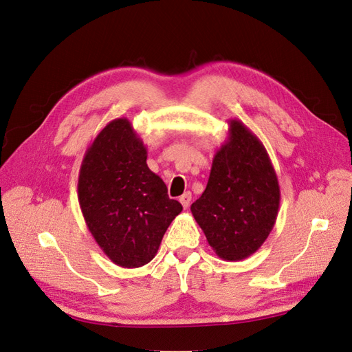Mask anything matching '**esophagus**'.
Here are the masks:
<instances>
[{
  "label": "esophagus",
  "instance_id": "1",
  "mask_svg": "<svg viewBox=\"0 0 352 352\" xmlns=\"http://www.w3.org/2000/svg\"><path fill=\"white\" fill-rule=\"evenodd\" d=\"M179 201H181V205H183V208L187 209L190 206V203H191V192L190 191L184 192V195L179 197Z\"/></svg>",
  "mask_w": 352,
  "mask_h": 352
}]
</instances>
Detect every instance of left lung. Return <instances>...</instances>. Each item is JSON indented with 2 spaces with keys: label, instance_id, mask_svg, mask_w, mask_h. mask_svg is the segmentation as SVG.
<instances>
[{
  "label": "left lung",
  "instance_id": "8db88e82",
  "mask_svg": "<svg viewBox=\"0 0 352 352\" xmlns=\"http://www.w3.org/2000/svg\"><path fill=\"white\" fill-rule=\"evenodd\" d=\"M228 126L208 186L190 209L213 252L236 262L256 253L274 230L280 190L263 143L240 120Z\"/></svg>",
  "mask_w": 352,
  "mask_h": 352
}]
</instances>
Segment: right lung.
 <instances>
[{
    "label": "right lung",
    "instance_id": "add662e5",
    "mask_svg": "<svg viewBox=\"0 0 352 352\" xmlns=\"http://www.w3.org/2000/svg\"><path fill=\"white\" fill-rule=\"evenodd\" d=\"M146 160L131 122L117 118L87 147L78 173L77 196L90 234L111 262L127 269L151 262L183 210Z\"/></svg>",
    "mask_w": 352,
    "mask_h": 352
}]
</instances>
